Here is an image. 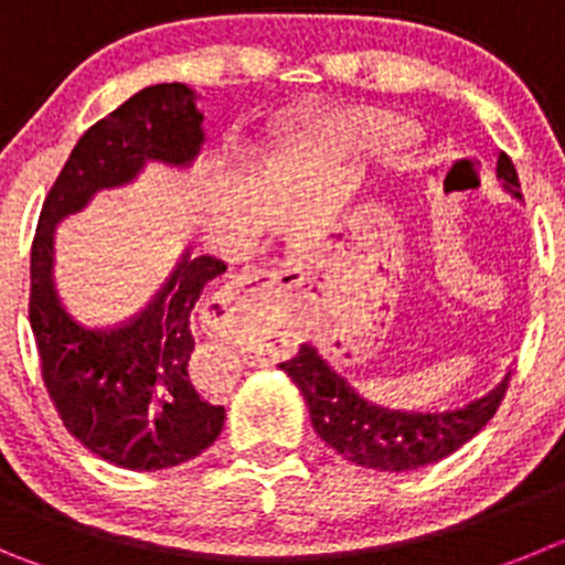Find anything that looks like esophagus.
<instances>
[{"label":"esophagus","instance_id":"esophagus-1","mask_svg":"<svg viewBox=\"0 0 565 565\" xmlns=\"http://www.w3.org/2000/svg\"><path fill=\"white\" fill-rule=\"evenodd\" d=\"M292 270H253L234 278L211 295L200 309V320L209 334L231 337L250 318L267 315L284 300Z\"/></svg>","mask_w":565,"mask_h":565}]
</instances>
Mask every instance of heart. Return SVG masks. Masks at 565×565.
I'll use <instances>...</instances> for the list:
<instances>
[{"label":"heart","mask_w":565,"mask_h":565,"mask_svg":"<svg viewBox=\"0 0 565 565\" xmlns=\"http://www.w3.org/2000/svg\"><path fill=\"white\" fill-rule=\"evenodd\" d=\"M331 134L351 150L384 152L407 147L415 139V125L384 110H348L337 116Z\"/></svg>","instance_id":"1"}]
</instances>
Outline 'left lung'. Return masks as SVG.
<instances>
[{"instance_id":"8db88e82","label":"left lung","mask_w":565,"mask_h":565,"mask_svg":"<svg viewBox=\"0 0 565 565\" xmlns=\"http://www.w3.org/2000/svg\"><path fill=\"white\" fill-rule=\"evenodd\" d=\"M497 175L510 194L521 198L519 172L508 152H499ZM278 367L287 371L303 393L315 431L326 446L356 466L390 473L415 471L455 455L497 415L510 387V376H504L499 387L468 407L446 413H404L362 398L340 373L326 365L312 345H300L298 354Z\"/></svg>"}]
</instances>
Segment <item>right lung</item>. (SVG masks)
Returning <instances> with one entry per match:
<instances>
[{
  "instance_id": "1",
  "label": "right lung",
  "mask_w": 565,
  "mask_h": 565,
  "mask_svg": "<svg viewBox=\"0 0 565 565\" xmlns=\"http://www.w3.org/2000/svg\"><path fill=\"white\" fill-rule=\"evenodd\" d=\"M203 114L183 83H158L94 122L41 209L30 250V326L41 379L68 435L130 471H161L194 460L217 440L225 409L194 390L192 318L225 262L198 256L178 265L150 307L116 329L72 320L52 287V231L97 189L119 186L145 161L189 163L203 145Z\"/></svg>"
}]
</instances>
